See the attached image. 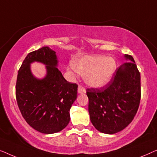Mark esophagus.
I'll list each match as a JSON object with an SVG mask.
<instances>
[{
    "label": "esophagus",
    "mask_w": 157,
    "mask_h": 157,
    "mask_svg": "<svg viewBox=\"0 0 157 157\" xmlns=\"http://www.w3.org/2000/svg\"><path fill=\"white\" fill-rule=\"evenodd\" d=\"M85 89L83 88L82 86L79 85L78 87V94H83V93H85Z\"/></svg>",
    "instance_id": "esophagus-1"
}]
</instances>
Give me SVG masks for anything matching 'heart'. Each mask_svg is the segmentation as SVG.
Listing matches in <instances>:
<instances>
[{
	"label": "heart",
	"mask_w": 157,
	"mask_h": 157,
	"mask_svg": "<svg viewBox=\"0 0 157 157\" xmlns=\"http://www.w3.org/2000/svg\"><path fill=\"white\" fill-rule=\"evenodd\" d=\"M69 70L84 75L86 82L92 87H101L112 78L116 70L115 61L111 58L100 56H86L76 59Z\"/></svg>",
	"instance_id": "obj_1"
}]
</instances>
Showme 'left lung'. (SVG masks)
Instances as JSON below:
<instances>
[{
  "instance_id": "8db88e82",
  "label": "left lung",
  "mask_w": 157,
  "mask_h": 157,
  "mask_svg": "<svg viewBox=\"0 0 157 157\" xmlns=\"http://www.w3.org/2000/svg\"><path fill=\"white\" fill-rule=\"evenodd\" d=\"M101 88L86 89L90 119L94 127L113 134L125 128L136 115L141 99V76L131 55Z\"/></svg>"
}]
</instances>
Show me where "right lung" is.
Instances as JSON below:
<instances>
[{
  "mask_svg": "<svg viewBox=\"0 0 157 157\" xmlns=\"http://www.w3.org/2000/svg\"><path fill=\"white\" fill-rule=\"evenodd\" d=\"M34 61L47 65V76L37 79L30 71ZM56 52L48 46L32 51L18 72L17 104L25 121L38 132L53 134L63 130L70 121L69 111L76 99L78 85L63 78L58 69Z\"/></svg>",
  "mask_w": 157,
  "mask_h": 157,
  "instance_id": "1",
  "label": "right lung"
}]
</instances>
